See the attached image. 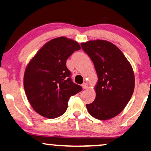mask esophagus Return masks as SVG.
Returning a JSON list of instances; mask_svg holds the SVG:
<instances>
[{
    "label": "esophagus",
    "instance_id": "1",
    "mask_svg": "<svg viewBox=\"0 0 151 151\" xmlns=\"http://www.w3.org/2000/svg\"><path fill=\"white\" fill-rule=\"evenodd\" d=\"M88 84L87 83H84L82 84V88H84V89H86V88H88Z\"/></svg>",
    "mask_w": 151,
    "mask_h": 151
}]
</instances>
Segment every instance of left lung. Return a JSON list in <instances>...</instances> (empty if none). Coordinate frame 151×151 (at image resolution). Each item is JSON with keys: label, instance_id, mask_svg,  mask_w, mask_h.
<instances>
[{"label": "left lung", "instance_id": "1", "mask_svg": "<svg viewBox=\"0 0 151 151\" xmlns=\"http://www.w3.org/2000/svg\"><path fill=\"white\" fill-rule=\"evenodd\" d=\"M81 46L94 64L98 82L96 99L86 104L89 114L106 120L119 114L131 100L135 76L131 63L120 49L104 40L82 42Z\"/></svg>", "mask_w": 151, "mask_h": 151}]
</instances>
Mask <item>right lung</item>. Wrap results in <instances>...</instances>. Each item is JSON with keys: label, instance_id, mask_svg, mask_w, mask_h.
Returning <instances> with one entry per match:
<instances>
[{"label": "right lung", "instance_id": "right-lung-1", "mask_svg": "<svg viewBox=\"0 0 151 151\" xmlns=\"http://www.w3.org/2000/svg\"><path fill=\"white\" fill-rule=\"evenodd\" d=\"M79 43L66 37L49 40L41 47L27 65L24 88L34 110L49 119L65 113L70 97L81 91V86L71 81L66 60Z\"/></svg>", "mask_w": 151, "mask_h": 151}]
</instances>
